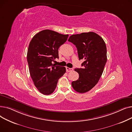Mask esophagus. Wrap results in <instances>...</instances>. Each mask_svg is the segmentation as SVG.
I'll list each match as a JSON object with an SVG mask.
<instances>
[{
  "instance_id": "esophagus-1",
  "label": "esophagus",
  "mask_w": 132,
  "mask_h": 132,
  "mask_svg": "<svg viewBox=\"0 0 132 132\" xmlns=\"http://www.w3.org/2000/svg\"><path fill=\"white\" fill-rule=\"evenodd\" d=\"M66 70H67V72H71V71H73V68L66 67Z\"/></svg>"
}]
</instances>
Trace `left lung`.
Wrapping results in <instances>:
<instances>
[{
	"label": "left lung",
	"mask_w": 132,
	"mask_h": 132,
	"mask_svg": "<svg viewBox=\"0 0 132 132\" xmlns=\"http://www.w3.org/2000/svg\"><path fill=\"white\" fill-rule=\"evenodd\" d=\"M77 48L79 59L85 61L83 68H75L79 74L77 81L72 82L76 92L85 93L97 84L107 61L106 46L103 39L94 32L72 35L68 40Z\"/></svg>",
	"instance_id": "left-lung-1"
}]
</instances>
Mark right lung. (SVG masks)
Masks as SVG:
<instances>
[{"instance_id": "add662e5", "label": "right lung", "mask_w": 132, "mask_h": 132, "mask_svg": "<svg viewBox=\"0 0 132 132\" xmlns=\"http://www.w3.org/2000/svg\"><path fill=\"white\" fill-rule=\"evenodd\" d=\"M68 35L46 29L31 39L27 52V61L30 77L38 91L44 95L51 94L58 80L66 72V68L52 64L59 58L58 49L66 42Z\"/></svg>"}]
</instances>
